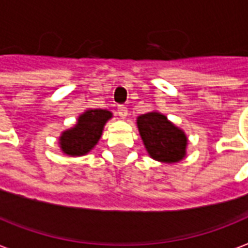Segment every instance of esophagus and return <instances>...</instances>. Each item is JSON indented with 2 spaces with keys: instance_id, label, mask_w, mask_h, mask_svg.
<instances>
[{
  "instance_id": "34e87169",
  "label": "esophagus",
  "mask_w": 248,
  "mask_h": 248,
  "mask_svg": "<svg viewBox=\"0 0 248 248\" xmlns=\"http://www.w3.org/2000/svg\"><path fill=\"white\" fill-rule=\"evenodd\" d=\"M118 115L121 118H126L127 117V107L124 105H119L118 106Z\"/></svg>"
}]
</instances>
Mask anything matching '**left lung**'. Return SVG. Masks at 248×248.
<instances>
[{
    "instance_id": "1",
    "label": "left lung",
    "mask_w": 248,
    "mask_h": 248,
    "mask_svg": "<svg viewBox=\"0 0 248 248\" xmlns=\"http://www.w3.org/2000/svg\"><path fill=\"white\" fill-rule=\"evenodd\" d=\"M137 126L143 145L153 160L174 164L185 157L188 138L164 114L158 111L142 114L137 118Z\"/></svg>"
}]
</instances>
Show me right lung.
<instances>
[{
    "instance_id": "1",
    "label": "right lung",
    "mask_w": 248,
    "mask_h": 248,
    "mask_svg": "<svg viewBox=\"0 0 248 248\" xmlns=\"http://www.w3.org/2000/svg\"><path fill=\"white\" fill-rule=\"evenodd\" d=\"M112 114L108 110L88 108L79 115L74 127L65 130L59 138L64 154L71 157L84 155L91 152L102 137L103 127Z\"/></svg>"
}]
</instances>
